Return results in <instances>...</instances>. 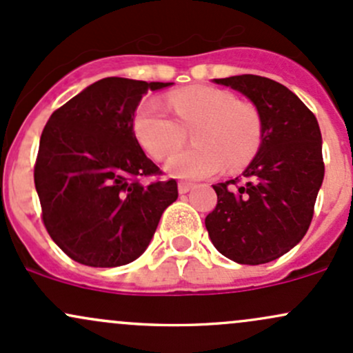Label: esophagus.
Returning a JSON list of instances; mask_svg holds the SVG:
<instances>
[{"label": "esophagus", "instance_id": "esophagus-1", "mask_svg": "<svg viewBox=\"0 0 353 353\" xmlns=\"http://www.w3.org/2000/svg\"><path fill=\"white\" fill-rule=\"evenodd\" d=\"M192 188H193V183H190V181H180V183H178V192L180 193L190 192Z\"/></svg>", "mask_w": 353, "mask_h": 353}]
</instances>
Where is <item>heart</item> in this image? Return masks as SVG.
<instances>
[{"mask_svg":"<svg viewBox=\"0 0 353 353\" xmlns=\"http://www.w3.org/2000/svg\"><path fill=\"white\" fill-rule=\"evenodd\" d=\"M176 119L158 99L139 105L134 132L143 148L157 160H165L185 143L193 130L196 146L176 153L166 165L173 176L207 178L223 166L236 170L251 161L263 139V123L254 105L241 102L230 90L190 87L168 97Z\"/></svg>","mask_w":353,"mask_h":353,"instance_id":"obj_1","label":"heart"}]
</instances>
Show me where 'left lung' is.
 <instances>
[{
  "mask_svg": "<svg viewBox=\"0 0 353 353\" xmlns=\"http://www.w3.org/2000/svg\"><path fill=\"white\" fill-rule=\"evenodd\" d=\"M256 105L263 139L254 160L236 180L214 185L217 205L205 227L217 251L239 264L278 259L305 237L325 175L316 117L279 82L244 74L214 79Z\"/></svg>",
  "mask_w": 353,
  "mask_h": 353,
  "instance_id": "8db88e82",
  "label": "left lung"
}]
</instances>
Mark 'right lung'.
<instances>
[{"label": "right lung", "mask_w": 353, "mask_h": 353, "mask_svg": "<svg viewBox=\"0 0 353 353\" xmlns=\"http://www.w3.org/2000/svg\"><path fill=\"white\" fill-rule=\"evenodd\" d=\"M172 84L101 79L45 124L33 178L45 229L70 259L92 268L132 263L178 199L173 178L141 181L161 170L132 130L141 97Z\"/></svg>", "instance_id": "1"}]
</instances>
